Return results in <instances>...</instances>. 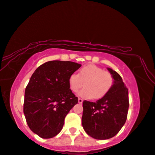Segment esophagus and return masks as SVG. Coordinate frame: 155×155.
<instances>
[{
  "instance_id": "esophagus-1",
  "label": "esophagus",
  "mask_w": 155,
  "mask_h": 155,
  "mask_svg": "<svg viewBox=\"0 0 155 155\" xmlns=\"http://www.w3.org/2000/svg\"><path fill=\"white\" fill-rule=\"evenodd\" d=\"M78 103L81 104V103H82V102H83V99H81V98H80V97H78Z\"/></svg>"
}]
</instances>
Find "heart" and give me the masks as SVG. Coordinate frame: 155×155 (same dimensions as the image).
<instances>
[{"instance_id":"1","label":"heart","mask_w":155,"mask_h":155,"mask_svg":"<svg viewBox=\"0 0 155 155\" xmlns=\"http://www.w3.org/2000/svg\"><path fill=\"white\" fill-rule=\"evenodd\" d=\"M114 79L112 74L97 65H85L77 74L74 73L69 78V88L73 92L84 86L78 95L84 98L100 99L103 97L112 88Z\"/></svg>"}]
</instances>
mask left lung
Returning <instances> with one entry per match:
<instances>
[{"label": "left lung", "mask_w": 155, "mask_h": 155, "mask_svg": "<svg viewBox=\"0 0 155 155\" xmlns=\"http://www.w3.org/2000/svg\"><path fill=\"white\" fill-rule=\"evenodd\" d=\"M114 78L109 92L95 102L84 100L82 126L86 134L97 140H106L118 134L127 119L128 91L117 71L108 68Z\"/></svg>", "instance_id": "obj_1"}]
</instances>
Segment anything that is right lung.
Returning <instances> with one entry per match:
<instances>
[{
  "mask_svg": "<svg viewBox=\"0 0 155 155\" xmlns=\"http://www.w3.org/2000/svg\"><path fill=\"white\" fill-rule=\"evenodd\" d=\"M81 64L53 60L35 70L25 89L23 111L30 129L42 138L61 131L66 115L78 97L69 89V78Z\"/></svg>",
  "mask_w": 155,
  "mask_h": 155,
  "instance_id": "add662e5",
  "label": "right lung"
}]
</instances>
